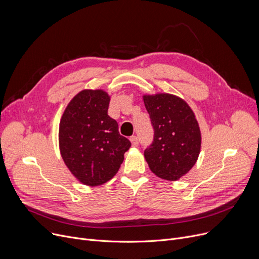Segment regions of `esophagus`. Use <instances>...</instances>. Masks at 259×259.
<instances>
[{
	"label": "esophagus",
	"instance_id": "obj_1",
	"mask_svg": "<svg viewBox=\"0 0 259 259\" xmlns=\"http://www.w3.org/2000/svg\"><path fill=\"white\" fill-rule=\"evenodd\" d=\"M130 141H131V144L133 147H137L139 145V139L137 135H132V137L130 138Z\"/></svg>",
	"mask_w": 259,
	"mask_h": 259
}]
</instances>
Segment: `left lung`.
Instances as JSON below:
<instances>
[{"label": "left lung", "mask_w": 259, "mask_h": 259, "mask_svg": "<svg viewBox=\"0 0 259 259\" xmlns=\"http://www.w3.org/2000/svg\"><path fill=\"white\" fill-rule=\"evenodd\" d=\"M154 130L152 144L145 152L150 170L158 178L178 181L198 158L201 135L192 109L179 97L158 93L144 95Z\"/></svg>", "instance_id": "8db88e82"}]
</instances>
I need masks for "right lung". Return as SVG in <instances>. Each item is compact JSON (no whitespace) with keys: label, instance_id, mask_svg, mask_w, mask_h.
<instances>
[{"label":"right lung","instance_id":"obj_1","mask_svg":"<svg viewBox=\"0 0 259 259\" xmlns=\"http://www.w3.org/2000/svg\"><path fill=\"white\" fill-rule=\"evenodd\" d=\"M110 97L83 90L68 104L60 122L59 143L66 166L87 186H100L118 171L131 143L108 115Z\"/></svg>","mask_w":259,"mask_h":259}]
</instances>
